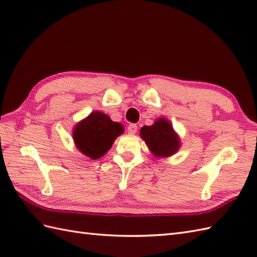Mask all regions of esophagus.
I'll return each instance as SVG.
<instances>
[{
	"mask_svg": "<svg viewBox=\"0 0 257 257\" xmlns=\"http://www.w3.org/2000/svg\"><path fill=\"white\" fill-rule=\"evenodd\" d=\"M127 130H128V134L135 135L137 131H138V126H137L136 123H130L129 126H128V128H127Z\"/></svg>",
	"mask_w": 257,
	"mask_h": 257,
	"instance_id": "34e87169",
	"label": "esophagus"
}]
</instances>
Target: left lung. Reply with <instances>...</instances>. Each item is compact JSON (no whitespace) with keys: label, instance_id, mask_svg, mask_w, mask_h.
<instances>
[{"label":"left lung","instance_id":"8db88e82","mask_svg":"<svg viewBox=\"0 0 257 257\" xmlns=\"http://www.w3.org/2000/svg\"><path fill=\"white\" fill-rule=\"evenodd\" d=\"M140 136L147 143L149 150L158 158L171 157L181 147L180 138L165 118L157 119L152 126H143L140 129Z\"/></svg>","mask_w":257,"mask_h":257}]
</instances>
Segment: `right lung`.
<instances>
[{
  "label": "right lung",
  "mask_w": 257,
  "mask_h": 257,
  "mask_svg": "<svg viewBox=\"0 0 257 257\" xmlns=\"http://www.w3.org/2000/svg\"><path fill=\"white\" fill-rule=\"evenodd\" d=\"M122 133V124L112 121L104 112L93 111L76 124L72 135L77 150L96 160L109 150Z\"/></svg>",
  "instance_id": "add662e5"
}]
</instances>
